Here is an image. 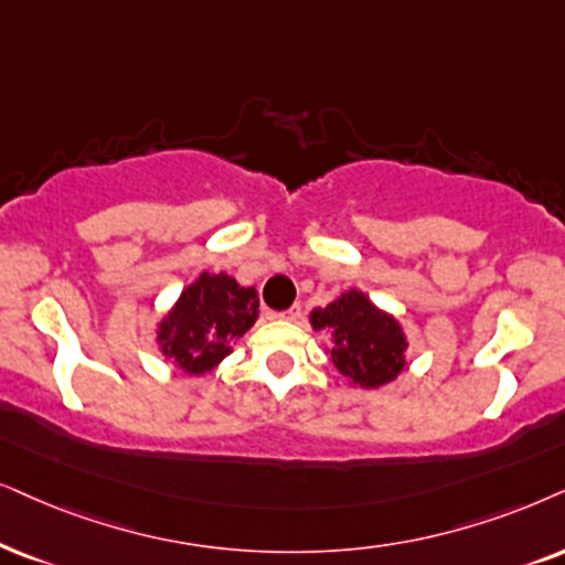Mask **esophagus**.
<instances>
[{"label":"esophagus","mask_w":565,"mask_h":565,"mask_svg":"<svg viewBox=\"0 0 565 565\" xmlns=\"http://www.w3.org/2000/svg\"><path fill=\"white\" fill-rule=\"evenodd\" d=\"M276 318L278 320H287V323H295V320H299V305L289 307V310H284V312H278Z\"/></svg>","instance_id":"34e87169"}]
</instances>
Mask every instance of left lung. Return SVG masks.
Returning a JSON list of instances; mask_svg holds the SVG:
<instances>
[{"label": "left lung", "mask_w": 565, "mask_h": 565, "mask_svg": "<svg viewBox=\"0 0 565 565\" xmlns=\"http://www.w3.org/2000/svg\"><path fill=\"white\" fill-rule=\"evenodd\" d=\"M316 331L331 333V362L349 383L381 388L406 367L404 328L360 289H349L331 305L310 312Z\"/></svg>", "instance_id": "obj_1"}]
</instances>
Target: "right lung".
Returning <instances> with one entry per match:
<instances>
[{
    "instance_id": "right-lung-1",
    "label": "right lung",
    "mask_w": 565,
    "mask_h": 565,
    "mask_svg": "<svg viewBox=\"0 0 565 565\" xmlns=\"http://www.w3.org/2000/svg\"><path fill=\"white\" fill-rule=\"evenodd\" d=\"M258 307L255 287H239L232 276L203 270L161 320L156 341L182 373L205 375L253 328Z\"/></svg>"
}]
</instances>
